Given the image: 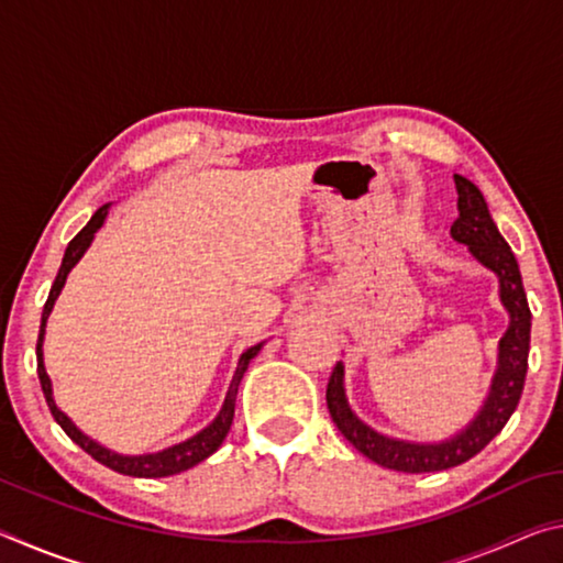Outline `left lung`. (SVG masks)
I'll list each match as a JSON object with an SVG mask.
<instances>
[{
    "label": "left lung",
    "instance_id": "1",
    "mask_svg": "<svg viewBox=\"0 0 563 563\" xmlns=\"http://www.w3.org/2000/svg\"><path fill=\"white\" fill-rule=\"evenodd\" d=\"M456 184V208L460 218L452 223V238L456 243L470 247V253L479 261L484 268L492 271L499 278V300L504 310L509 312V328L499 340V357L497 373L492 377L489 395L484 399L479 412L474 415L470 424L462 432L452 434L450 440L442 442H407L395 440L373 427L362 422L352 412L345 395V367L338 362L332 369L328 383V409L332 422L338 424L342 437L362 452L367 460L379 466L407 474L422 472H442L450 466L462 464L479 454L494 437H497L504 424L509 422L514 409L519 405L523 379H527L529 367V340H531V310L523 292L519 263L514 258L509 243L504 241L497 223L492 221L487 201L482 190L476 188L470 178L454 174Z\"/></svg>",
    "mask_w": 563,
    "mask_h": 563
}]
</instances>
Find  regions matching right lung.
<instances>
[{
  "label": "right lung",
  "instance_id": "obj_1",
  "mask_svg": "<svg viewBox=\"0 0 563 563\" xmlns=\"http://www.w3.org/2000/svg\"><path fill=\"white\" fill-rule=\"evenodd\" d=\"M109 206H101L97 213L91 216V221L81 228L79 233H76L74 241L69 243V247H66L64 253V261H62V268L59 273H56V280L52 285L49 290V298H46V305H44V312H42V328H40V340H36V373H40V383H42V393L46 397V405H49L52 415L56 419V424L62 427V430L69 434V440L76 442L81 446L84 452L91 454L93 460L101 462L103 466H109V470L119 472V474H126V476H144V479H156V476H170V474H178V472H186L190 470V466H196L198 462H203L206 456H211L218 446L223 444L228 430H231L233 424V415H235V395H238V385H241V379L245 375L247 365H251V360L258 355L263 342L261 345H253L247 347L241 360H238V367H235V375L231 379V387H228V395H225V402L221 407V412H218V417L213 419L211 424L206 427V430H201L198 434L190 437V440L180 442V444H174L168 446V450L164 452H156V454H136V456H129V454H119V452H111L109 446H103L99 442H93L91 437L84 434L79 427H76L69 417H66L59 407H56L54 402V393H52V379L49 375H46V367H44V332H46V320H49L52 316V308L56 298H59V292L64 288L66 283V275L71 273V268L76 263L81 261V255L87 253V247L91 245L93 241V233L99 231V228L103 225V221H107L109 216Z\"/></svg>",
  "mask_w": 563,
  "mask_h": 563
}]
</instances>
